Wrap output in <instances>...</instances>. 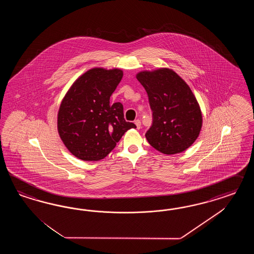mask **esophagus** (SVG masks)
<instances>
[{"label": "esophagus", "instance_id": "34e87169", "mask_svg": "<svg viewBox=\"0 0 254 254\" xmlns=\"http://www.w3.org/2000/svg\"><path fill=\"white\" fill-rule=\"evenodd\" d=\"M134 124L136 125V127H137V128H138V129H139V128H140V127H141V124H140V121H139L138 119H137V120H135V121H134Z\"/></svg>", "mask_w": 254, "mask_h": 254}]
</instances>
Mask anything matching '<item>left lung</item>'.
<instances>
[{
  "label": "left lung",
  "mask_w": 254,
  "mask_h": 254,
  "mask_svg": "<svg viewBox=\"0 0 254 254\" xmlns=\"http://www.w3.org/2000/svg\"><path fill=\"white\" fill-rule=\"evenodd\" d=\"M145 88L153 124L145 134L148 142L165 154L182 153L199 136L202 113L191 88L168 68L143 70L136 75Z\"/></svg>",
  "instance_id": "obj_1"
}]
</instances>
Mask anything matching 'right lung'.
Here are the masks:
<instances>
[{"instance_id":"right-lung-1","label":"right lung","mask_w":254,"mask_h":254,"mask_svg":"<svg viewBox=\"0 0 254 254\" xmlns=\"http://www.w3.org/2000/svg\"><path fill=\"white\" fill-rule=\"evenodd\" d=\"M123 77L120 69L93 68L69 87L58 113V131L77 158L99 161L110 154L125 132L136 126L124 118L120 102L110 97Z\"/></svg>"}]
</instances>
